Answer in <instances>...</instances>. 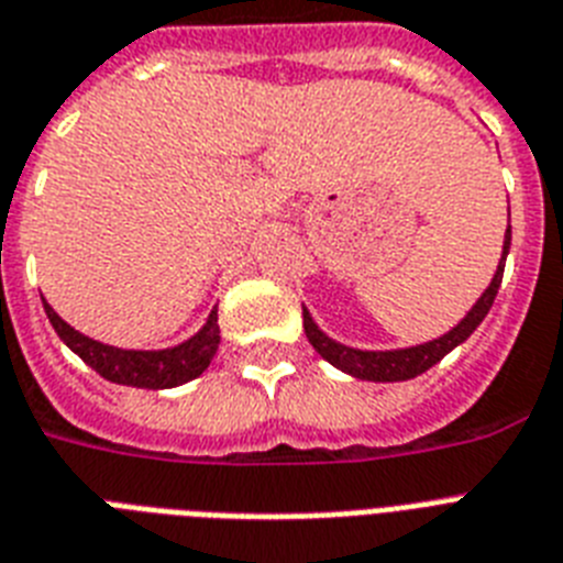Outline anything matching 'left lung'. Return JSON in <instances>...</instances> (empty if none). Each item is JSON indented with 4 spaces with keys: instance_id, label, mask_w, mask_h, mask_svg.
Returning <instances> with one entry per match:
<instances>
[{
    "instance_id": "obj_1",
    "label": "left lung",
    "mask_w": 563,
    "mask_h": 563,
    "mask_svg": "<svg viewBox=\"0 0 563 563\" xmlns=\"http://www.w3.org/2000/svg\"><path fill=\"white\" fill-rule=\"evenodd\" d=\"M508 247H511V224L506 228L503 256H499L497 272L490 277L488 289L482 291L479 300L467 309V316H464L453 330H446L444 335H438L432 342L411 344V347H397V351H360V347H351V344H342L335 342V339H330V335L316 324L312 312L303 307V330H307L309 344H312L333 368L356 376V379H368V383H402V379H415V376H420L423 371L432 368V365H438V362L444 360L450 351H455L459 344L467 342L473 330L485 321V316H488L490 307H494V298H497L499 283H503Z\"/></svg>"
}]
</instances>
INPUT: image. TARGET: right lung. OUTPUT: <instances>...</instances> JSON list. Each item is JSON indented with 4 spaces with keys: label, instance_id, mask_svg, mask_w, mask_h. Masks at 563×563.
<instances>
[{
    "label": "right lung",
    "instance_id": "obj_1",
    "mask_svg": "<svg viewBox=\"0 0 563 563\" xmlns=\"http://www.w3.org/2000/svg\"><path fill=\"white\" fill-rule=\"evenodd\" d=\"M48 321L60 335V342L73 353H78L96 374L117 385H134V388H175L184 385L195 376H201L210 368L212 356L219 351V312L212 309L203 327L187 342L175 344V347H163V351H125V347H113V344L96 342L90 335L78 333L69 327L64 318L57 316L55 309L43 300Z\"/></svg>",
    "mask_w": 563,
    "mask_h": 563
}]
</instances>
